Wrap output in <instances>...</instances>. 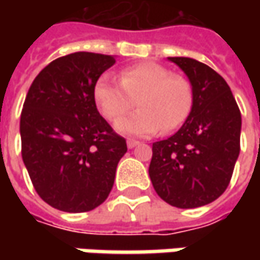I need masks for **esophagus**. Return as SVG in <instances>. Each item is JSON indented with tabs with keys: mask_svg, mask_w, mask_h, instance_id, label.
I'll return each mask as SVG.
<instances>
[{
	"mask_svg": "<svg viewBox=\"0 0 260 260\" xmlns=\"http://www.w3.org/2000/svg\"><path fill=\"white\" fill-rule=\"evenodd\" d=\"M140 145V142H137V140H132V139H128L127 140V146L130 147V149H133V147H136V146Z\"/></svg>",
	"mask_w": 260,
	"mask_h": 260,
	"instance_id": "34e87169",
	"label": "esophagus"
}]
</instances>
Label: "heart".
Listing matches in <instances>:
<instances>
[{"mask_svg": "<svg viewBox=\"0 0 260 260\" xmlns=\"http://www.w3.org/2000/svg\"><path fill=\"white\" fill-rule=\"evenodd\" d=\"M94 100L107 120L117 121L137 100L139 111L117 123L123 135L150 136L172 132L191 113L194 91L182 75L172 74L157 63H139L120 72V84L110 76H101L94 86Z\"/></svg>", "mask_w": 260, "mask_h": 260, "instance_id": "heart-1", "label": "heart"}]
</instances>
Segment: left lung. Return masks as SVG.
<instances>
[{"label":"left lung","mask_w":260,"mask_h":260,"mask_svg":"<svg viewBox=\"0 0 260 260\" xmlns=\"http://www.w3.org/2000/svg\"><path fill=\"white\" fill-rule=\"evenodd\" d=\"M188 76L194 101L184 125L152 146L156 194L178 208L210 204L227 189L240 153L242 115L224 79L191 57H169Z\"/></svg>","instance_id":"left-lung-1"}]
</instances>
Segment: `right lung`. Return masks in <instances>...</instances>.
I'll list each match as a JSON object with an SVG mask.
<instances>
[{
  "instance_id": "1",
  "label": "right lung",
  "mask_w": 260,
  "mask_h": 260,
  "mask_svg": "<svg viewBox=\"0 0 260 260\" xmlns=\"http://www.w3.org/2000/svg\"><path fill=\"white\" fill-rule=\"evenodd\" d=\"M115 57L76 52L57 57L36 76L21 118V156L39 197L56 210L85 213L107 200L125 139L101 117L98 78Z\"/></svg>"
}]
</instances>
